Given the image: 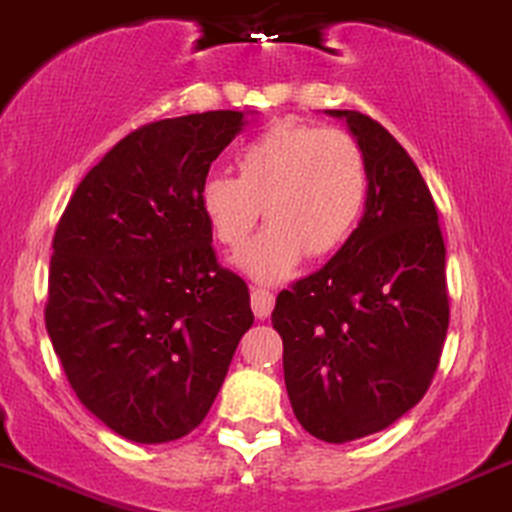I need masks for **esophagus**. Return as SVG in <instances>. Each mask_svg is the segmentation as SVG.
I'll return each mask as SVG.
<instances>
[{"instance_id":"obj_1","label":"esophagus","mask_w":512,"mask_h":512,"mask_svg":"<svg viewBox=\"0 0 512 512\" xmlns=\"http://www.w3.org/2000/svg\"><path fill=\"white\" fill-rule=\"evenodd\" d=\"M250 301H252V313H255L257 318H260V320L269 318V313H272V308H274V294H272V291L252 289Z\"/></svg>"}]
</instances>
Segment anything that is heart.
Segmentation results:
<instances>
[{"mask_svg": "<svg viewBox=\"0 0 512 512\" xmlns=\"http://www.w3.org/2000/svg\"><path fill=\"white\" fill-rule=\"evenodd\" d=\"M238 177L209 174L199 211L226 247L243 245L260 209L269 226L235 255V267L279 284L303 255L323 257L350 238L367 196V162L357 140L338 128L279 121L235 155Z\"/></svg>", "mask_w": 512, "mask_h": 512, "instance_id": "obj_1", "label": "heart"}]
</instances>
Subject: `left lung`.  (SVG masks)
<instances>
[{"instance_id":"8db88e82","label":"left lung","mask_w":512,"mask_h":512,"mask_svg":"<svg viewBox=\"0 0 512 512\" xmlns=\"http://www.w3.org/2000/svg\"><path fill=\"white\" fill-rule=\"evenodd\" d=\"M342 119L367 162L359 226L311 277L277 296L284 381L303 430L323 442L389 428L428 391L449 325L445 240L411 155L359 111Z\"/></svg>"}]
</instances>
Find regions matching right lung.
I'll use <instances>...</instances> for the list:
<instances>
[{
	"mask_svg": "<svg viewBox=\"0 0 512 512\" xmlns=\"http://www.w3.org/2000/svg\"><path fill=\"white\" fill-rule=\"evenodd\" d=\"M255 111H250V116ZM245 111L148 123L89 170L60 218L46 328L67 381L140 445L189 435L250 330V291L216 262L199 187Z\"/></svg>",
	"mask_w": 512,
	"mask_h": 512,
	"instance_id": "obj_1",
	"label": "right lung"
}]
</instances>
